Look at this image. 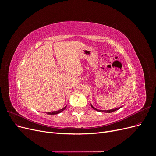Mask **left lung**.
Masks as SVG:
<instances>
[{
	"label": "left lung",
	"mask_w": 156,
	"mask_h": 156,
	"mask_svg": "<svg viewBox=\"0 0 156 156\" xmlns=\"http://www.w3.org/2000/svg\"><path fill=\"white\" fill-rule=\"evenodd\" d=\"M91 107L94 108V110H96V111H99V112H108V113L112 112H114V111H117V110H119V108H120L122 107V106H121V107H118V108H113V109H110V110H99V109H97V108H96L95 107H94L92 104H91Z\"/></svg>",
	"instance_id": "8db88e82"
}]
</instances>
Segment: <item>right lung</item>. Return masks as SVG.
Returning a JSON list of instances; mask_svg holds the SVG:
<instances>
[{"mask_svg": "<svg viewBox=\"0 0 156 156\" xmlns=\"http://www.w3.org/2000/svg\"><path fill=\"white\" fill-rule=\"evenodd\" d=\"M66 106L67 105H66L64 108H62V109H60L58 111H53V112H47V114H48V115H56V114H58V113L62 112L65 109V108H66Z\"/></svg>", "mask_w": 156, "mask_h": 156, "instance_id": "right-lung-1", "label": "right lung"}]
</instances>
